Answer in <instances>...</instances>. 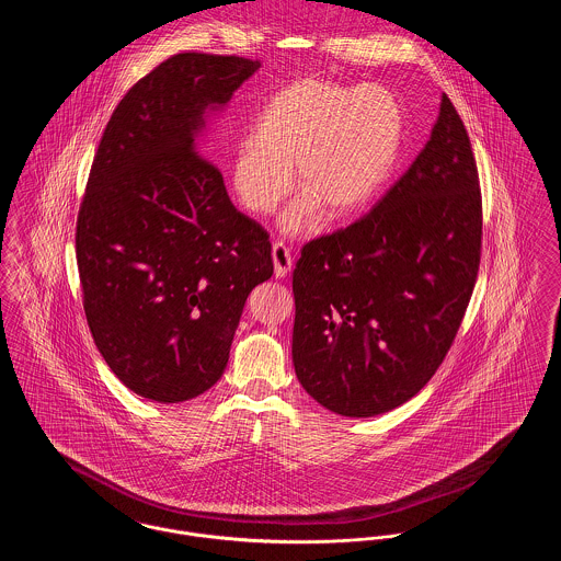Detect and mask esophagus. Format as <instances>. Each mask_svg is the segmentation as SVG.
Returning <instances> with one entry per match:
<instances>
[{
  "mask_svg": "<svg viewBox=\"0 0 561 561\" xmlns=\"http://www.w3.org/2000/svg\"><path fill=\"white\" fill-rule=\"evenodd\" d=\"M271 256H273L275 277L282 279V277H286L293 271V256H290V250L284 243H273Z\"/></svg>",
  "mask_w": 561,
  "mask_h": 561,
  "instance_id": "esophagus-1",
  "label": "esophagus"
}]
</instances>
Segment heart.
<instances>
[{"label":"heart","mask_w":561,"mask_h":561,"mask_svg":"<svg viewBox=\"0 0 561 561\" xmlns=\"http://www.w3.org/2000/svg\"><path fill=\"white\" fill-rule=\"evenodd\" d=\"M401 136L403 111L387 87L299 79L271 98L256 136L234 147L232 190L248 211L266 216L290 194L297 167L305 194L282 216V230L311 234L324 211L344 219L378 194Z\"/></svg>","instance_id":"obj_1"}]
</instances>
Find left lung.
<instances>
[{"label": "left lung", "mask_w": 561, "mask_h": 561, "mask_svg": "<svg viewBox=\"0 0 561 561\" xmlns=\"http://www.w3.org/2000/svg\"><path fill=\"white\" fill-rule=\"evenodd\" d=\"M482 201L448 95L425 149L382 201L309 241L293 275V363L327 410L369 419L432 380L474 290Z\"/></svg>", "instance_id": "8db88e82"}]
</instances>
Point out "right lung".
Here are the masks:
<instances>
[{"instance_id":"add662e5","label":"right lung","mask_w":561,"mask_h":561,"mask_svg":"<svg viewBox=\"0 0 561 561\" xmlns=\"http://www.w3.org/2000/svg\"><path fill=\"white\" fill-rule=\"evenodd\" d=\"M259 68L173 55L124 95L91 164L77 219L87 324L111 371L158 403L216 385L250 293L273 275L266 230L198 142Z\"/></svg>"}]
</instances>
